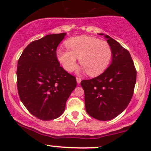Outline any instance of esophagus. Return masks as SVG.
Wrapping results in <instances>:
<instances>
[{"instance_id": "obj_1", "label": "esophagus", "mask_w": 151, "mask_h": 151, "mask_svg": "<svg viewBox=\"0 0 151 151\" xmlns=\"http://www.w3.org/2000/svg\"><path fill=\"white\" fill-rule=\"evenodd\" d=\"M76 79H77V82L78 83V84H80V82L81 81V78L80 77H77V78H76Z\"/></svg>"}]
</instances>
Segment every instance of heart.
Wrapping results in <instances>:
<instances>
[{"mask_svg":"<svg viewBox=\"0 0 151 151\" xmlns=\"http://www.w3.org/2000/svg\"><path fill=\"white\" fill-rule=\"evenodd\" d=\"M65 46L67 50L59 48L57 57L68 72L75 68L78 58L83 70L89 75H98L106 69L112 58L109 43L92 36L72 37L66 41Z\"/></svg>","mask_w":151,"mask_h":151,"instance_id":"1","label":"heart"}]
</instances>
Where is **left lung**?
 Here are the masks:
<instances>
[{
  "mask_svg": "<svg viewBox=\"0 0 151 151\" xmlns=\"http://www.w3.org/2000/svg\"><path fill=\"white\" fill-rule=\"evenodd\" d=\"M105 37L111 47V64L98 77L81 81L86 112L99 121L111 120L124 111L132 98L136 81L129 52L109 35Z\"/></svg>",
  "mask_w": 151,
  "mask_h": 151,
  "instance_id": "1",
  "label": "left lung"
}]
</instances>
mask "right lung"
I'll use <instances>...</instances> for the list:
<instances>
[{"label":"right lung","instance_id":"add662e5","mask_svg":"<svg viewBox=\"0 0 151 151\" xmlns=\"http://www.w3.org/2000/svg\"><path fill=\"white\" fill-rule=\"evenodd\" d=\"M65 35L51 34L32 41L18 61L19 96L29 112L42 121L63 114L77 86L75 77L62 68L57 58V48Z\"/></svg>","mask_w":151,"mask_h":151}]
</instances>
